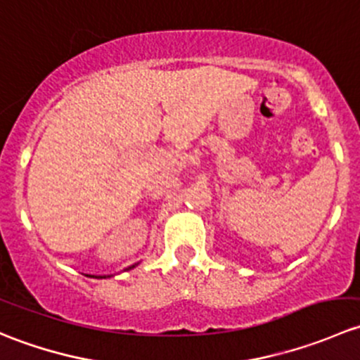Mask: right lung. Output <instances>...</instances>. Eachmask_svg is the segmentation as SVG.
I'll use <instances>...</instances> for the list:
<instances>
[{
	"label": "right lung",
	"instance_id": "add662e5",
	"mask_svg": "<svg viewBox=\"0 0 360 360\" xmlns=\"http://www.w3.org/2000/svg\"><path fill=\"white\" fill-rule=\"evenodd\" d=\"M130 268H134V266H130ZM101 278H103V277H101Z\"/></svg>",
	"mask_w": 360,
	"mask_h": 360
}]
</instances>
